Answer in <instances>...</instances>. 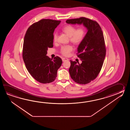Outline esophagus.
Returning <instances> with one entry per match:
<instances>
[{
    "label": "esophagus",
    "instance_id": "34e87169",
    "mask_svg": "<svg viewBox=\"0 0 130 130\" xmlns=\"http://www.w3.org/2000/svg\"><path fill=\"white\" fill-rule=\"evenodd\" d=\"M62 61H63V62L68 61L69 60L68 58H62Z\"/></svg>",
    "mask_w": 130,
    "mask_h": 130
}]
</instances>
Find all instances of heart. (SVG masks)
<instances>
[{
  "instance_id": "heart-1",
  "label": "heart",
  "mask_w": 130,
  "mask_h": 130,
  "mask_svg": "<svg viewBox=\"0 0 130 130\" xmlns=\"http://www.w3.org/2000/svg\"><path fill=\"white\" fill-rule=\"evenodd\" d=\"M62 31L69 37L70 41L76 45L80 44L84 40L86 35V28L84 27H80L76 29L75 26L70 25L64 26ZM58 38L57 32H54L53 35L54 41H57ZM73 50V48L72 45H66L61 47L60 53L64 56H68Z\"/></svg>"
}]
</instances>
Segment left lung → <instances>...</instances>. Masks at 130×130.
<instances>
[{"label": "left lung", "instance_id": "left-lung-1", "mask_svg": "<svg viewBox=\"0 0 130 130\" xmlns=\"http://www.w3.org/2000/svg\"><path fill=\"white\" fill-rule=\"evenodd\" d=\"M72 24H83L88 31L77 48V57L81 64L70 60L69 73L73 80L79 84L90 83L98 77L101 70L106 54L105 41L101 28L96 21L85 17L67 20Z\"/></svg>", "mask_w": 130, "mask_h": 130}]
</instances>
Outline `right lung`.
<instances>
[{
    "mask_svg": "<svg viewBox=\"0 0 130 130\" xmlns=\"http://www.w3.org/2000/svg\"><path fill=\"white\" fill-rule=\"evenodd\" d=\"M60 21L42 19L28 28L25 34L22 57L28 71L37 81L42 84L54 81L62 60L56 56H46L48 48L53 46V35Z\"/></svg>",
    "mask_w": 130,
    "mask_h": 130,
    "instance_id": "add662e5",
    "label": "right lung"
}]
</instances>
